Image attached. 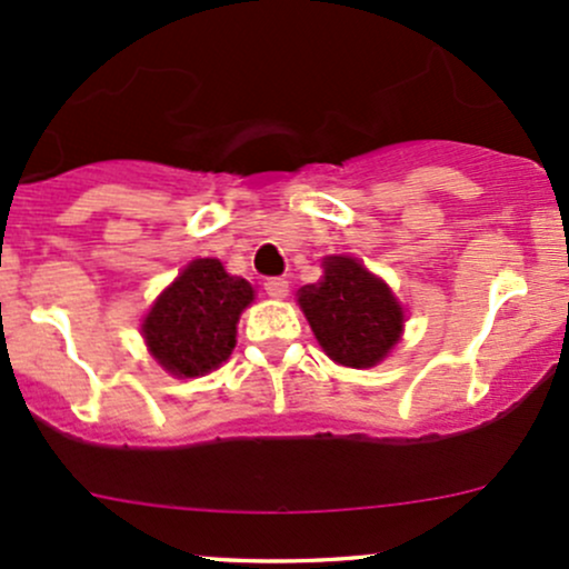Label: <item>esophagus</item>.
I'll return each instance as SVG.
<instances>
[{"label": "esophagus", "instance_id": "obj_1", "mask_svg": "<svg viewBox=\"0 0 569 569\" xmlns=\"http://www.w3.org/2000/svg\"><path fill=\"white\" fill-rule=\"evenodd\" d=\"M264 291L274 299H283L286 295H289V280H286V278H267L264 280Z\"/></svg>", "mask_w": 569, "mask_h": 569}]
</instances>
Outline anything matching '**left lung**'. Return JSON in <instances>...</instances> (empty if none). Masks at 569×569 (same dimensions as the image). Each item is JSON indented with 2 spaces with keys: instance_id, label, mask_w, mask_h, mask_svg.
Wrapping results in <instances>:
<instances>
[{
  "instance_id": "1",
  "label": "left lung",
  "mask_w": 569,
  "mask_h": 569,
  "mask_svg": "<svg viewBox=\"0 0 569 569\" xmlns=\"http://www.w3.org/2000/svg\"><path fill=\"white\" fill-rule=\"evenodd\" d=\"M299 305L329 359L372 367L402 332V308L383 280L348 256L323 261V280L299 289Z\"/></svg>"
}]
</instances>
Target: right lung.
Segmentation results:
<instances>
[{"mask_svg":"<svg viewBox=\"0 0 569 569\" xmlns=\"http://www.w3.org/2000/svg\"><path fill=\"white\" fill-rule=\"evenodd\" d=\"M251 299V283L229 274L218 259L191 261L142 323L153 359L178 378L216 370L232 353L237 321Z\"/></svg>","mask_w":569,"mask_h":569,"instance_id":"add662e5","label":"right lung"}]
</instances>
